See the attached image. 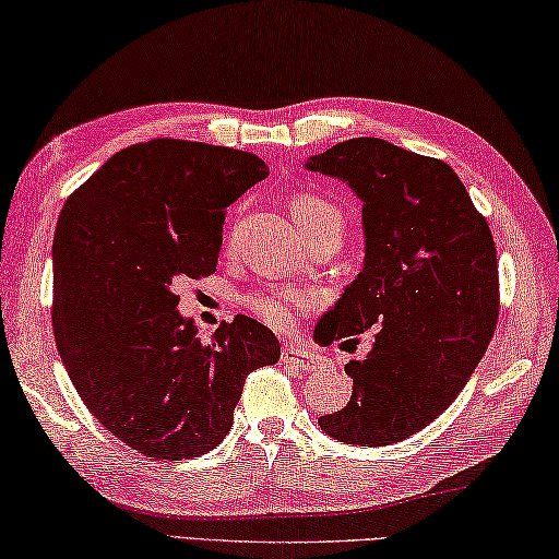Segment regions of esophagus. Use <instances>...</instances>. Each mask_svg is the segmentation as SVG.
<instances>
[{
	"label": "esophagus",
	"instance_id": "esophagus-1",
	"mask_svg": "<svg viewBox=\"0 0 559 559\" xmlns=\"http://www.w3.org/2000/svg\"><path fill=\"white\" fill-rule=\"evenodd\" d=\"M282 361L297 371H317L319 356L309 349H301V346H285L282 349Z\"/></svg>",
	"mask_w": 559,
	"mask_h": 559
}]
</instances>
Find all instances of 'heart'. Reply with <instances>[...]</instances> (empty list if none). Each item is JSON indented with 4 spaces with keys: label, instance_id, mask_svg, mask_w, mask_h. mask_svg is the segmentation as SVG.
I'll return each mask as SVG.
<instances>
[{
    "label": "heart",
    "instance_id": "heart-1",
    "mask_svg": "<svg viewBox=\"0 0 559 559\" xmlns=\"http://www.w3.org/2000/svg\"><path fill=\"white\" fill-rule=\"evenodd\" d=\"M292 215H295L301 230L322 225L326 219H340L342 223L340 210H336L332 203H326V200L309 193L297 195L292 200ZM307 305H309V297L305 292H295V289H267V292H258V295L247 299V307H250L264 324L280 329V332L292 329V324H295V312Z\"/></svg>",
    "mask_w": 559,
    "mask_h": 559
}]
</instances>
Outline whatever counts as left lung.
Returning <instances> with one entry per match:
<instances>
[{
  "mask_svg": "<svg viewBox=\"0 0 559 559\" xmlns=\"http://www.w3.org/2000/svg\"><path fill=\"white\" fill-rule=\"evenodd\" d=\"M305 168L344 180L364 203V270L317 324V342L377 332L371 352L344 366L349 404L319 426L352 445L399 443L453 404L488 349L500 297L496 242L438 158L352 139Z\"/></svg>",
  "mask_w": 559,
  "mask_h": 559,
  "instance_id": "obj_1",
  "label": "left lung"
}]
</instances>
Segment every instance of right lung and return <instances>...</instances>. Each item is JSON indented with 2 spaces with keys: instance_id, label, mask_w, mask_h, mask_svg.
<instances>
[{
  "instance_id": "obj_1",
  "label": "right lung",
  "mask_w": 559,
  "mask_h": 559,
  "mask_svg": "<svg viewBox=\"0 0 559 559\" xmlns=\"http://www.w3.org/2000/svg\"><path fill=\"white\" fill-rule=\"evenodd\" d=\"M267 173L252 153L155 139L118 151L63 203L57 349L98 424L153 461L213 451L247 373L280 361L277 336L245 314L203 342L173 292L215 272L225 210Z\"/></svg>"
}]
</instances>
